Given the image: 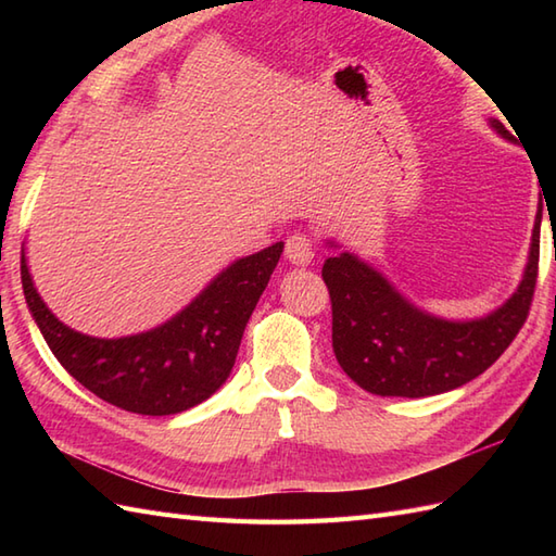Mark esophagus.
I'll list each match as a JSON object with an SVG mask.
<instances>
[{"label":"esophagus","instance_id":"obj_1","mask_svg":"<svg viewBox=\"0 0 556 556\" xmlns=\"http://www.w3.org/2000/svg\"><path fill=\"white\" fill-rule=\"evenodd\" d=\"M285 255H287V260H289L291 265L305 267V265L313 263L315 248H313L308 236L293 233V236H289V239H287V251H285Z\"/></svg>","mask_w":556,"mask_h":556}]
</instances>
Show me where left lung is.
Here are the masks:
<instances>
[{
    "label": "left lung",
    "instance_id": "left-lung-1",
    "mask_svg": "<svg viewBox=\"0 0 556 556\" xmlns=\"http://www.w3.org/2000/svg\"><path fill=\"white\" fill-rule=\"evenodd\" d=\"M490 126L514 143L500 119H490ZM540 222L538 212L521 285L497 311L473 320H446L418 308L356 253L327 257L323 279L332 299V349L341 370L365 392L406 399L452 392L476 380L526 323L538 279Z\"/></svg>",
    "mask_w": 556,
    "mask_h": 556
}]
</instances>
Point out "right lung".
I'll return each instance as SVG.
<instances>
[{
	"mask_svg": "<svg viewBox=\"0 0 556 556\" xmlns=\"http://www.w3.org/2000/svg\"><path fill=\"white\" fill-rule=\"evenodd\" d=\"M285 243L233 260L184 311L131 337L80 334L47 308L21 255L23 293L35 325L64 370L112 406L174 416L227 382L248 317L263 296Z\"/></svg>",
	"mask_w": 556,
	"mask_h": 556,
	"instance_id": "obj_1",
	"label": "right lung"
}]
</instances>
